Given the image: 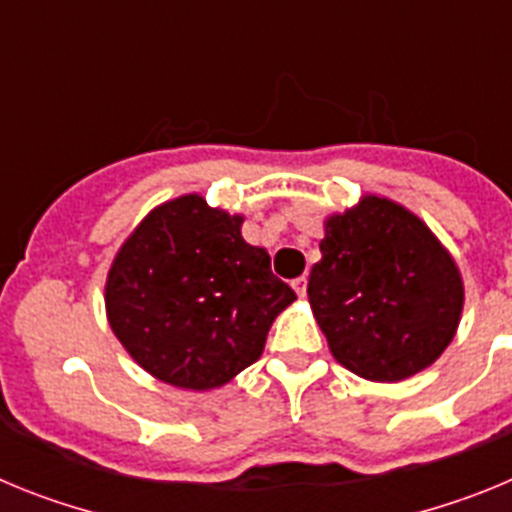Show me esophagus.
<instances>
[{"label":"esophagus","mask_w":512,"mask_h":512,"mask_svg":"<svg viewBox=\"0 0 512 512\" xmlns=\"http://www.w3.org/2000/svg\"><path fill=\"white\" fill-rule=\"evenodd\" d=\"M292 287H295V292L300 297H305L307 295V279L305 277H297L295 282H292Z\"/></svg>","instance_id":"1"}]
</instances>
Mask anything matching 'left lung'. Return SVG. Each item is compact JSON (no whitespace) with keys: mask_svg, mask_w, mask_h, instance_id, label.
<instances>
[{"mask_svg":"<svg viewBox=\"0 0 512 512\" xmlns=\"http://www.w3.org/2000/svg\"><path fill=\"white\" fill-rule=\"evenodd\" d=\"M320 253L307 297L338 364L369 382H402L454 341L464 282L418 215L366 194L325 220Z\"/></svg>","mask_w":512,"mask_h":512,"instance_id":"1","label":"left lung"}]
</instances>
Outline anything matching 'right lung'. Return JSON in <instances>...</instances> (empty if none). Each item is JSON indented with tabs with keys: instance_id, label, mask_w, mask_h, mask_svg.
Segmentation results:
<instances>
[{
	"instance_id": "right-lung-1",
	"label": "right lung",
	"mask_w": 512,
	"mask_h": 512,
	"mask_svg": "<svg viewBox=\"0 0 512 512\" xmlns=\"http://www.w3.org/2000/svg\"><path fill=\"white\" fill-rule=\"evenodd\" d=\"M200 194L158 205L122 243L104 284L112 333L135 364L182 390H215L259 359L295 289L266 248Z\"/></svg>"
}]
</instances>
